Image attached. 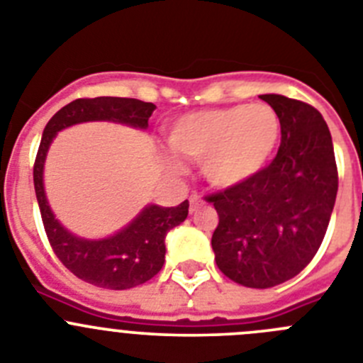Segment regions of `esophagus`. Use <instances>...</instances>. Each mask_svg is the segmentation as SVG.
Returning <instances> with one entry per match:
<instances>
[{
	"mask_svg": "<svg viewBox=\"0 0 363 363\" xmlns=\"http://www.w3.org/2000/svg\"><path fill=\"white\" fill-rule=\"evenodd\" d=\"M200 205H201V198L198 196V194H192V196L189 198V209H191V213H194Z\"/></svg>",
	"mask_w": 363,
	"mask_h": 363,
	"instance_id": "1",
	"label": "esophagus"
}]
</instances>
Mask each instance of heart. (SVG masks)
<instances>
[{
	"label": "heart",
	"mask_w": 363,
	"mask_h": 363,
	"mask_svg": "<svg viewBox=\"0 0 363 363\" xmlns=\"http://www.w3.org/2000/svg\"><path fill=\"white\" fill-rule=\"evenodd\" d=\"M280 130V118L269 105H234L178 118L167 130V142L178 156L200 162L201 174L211 185L230 189L267 165ZM165 162L172 171L179 167L174 158Z\"/></svg>",
	"instance_id": "b5f03b06"
}]
</instances>
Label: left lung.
Instances as JSON below:
<instances>
[{"instance_id":"8db88e82","label":"left lung","mask_w":363,"mask_h":363,"mask_svg":"<svg viewBox=\"0 0 363 363\" xmlns=\"http://www.w3.org/2000/svg\"><path fill=\"white\" fill-rule=\"evenodd\" d=\"M280 118L277 158L255 178L207 196L218 227L216 265L227 278L267 289L303 271L322 245L338 192L335 149L318 111L281 94H262Z\"/></svg>"}]
</instances>
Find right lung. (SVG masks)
Wrapping results in <instances>:
<instances>
[{
    "instance_id": "1",
    "label": "right lung",
    "mask_w": 363,
    "mask_h": 363,
    "mask_svg": "<svg viewBox=\"0 0 363 363\" xmlns=\"http://www.w3.org/2000/svg\"><path fill=\"white\" fill-rule=\"evenodd\" d=\"M156 105L134 98H79L70 101L50 118L41 136L34 163V189L45 233L54 252L72 274L83 281L123 291L142 285L156 277L165 262V236L189 214V201L178 207L147 205L129 225L107 238L89 240L76 236L56 220L43 185L47 152L60 130L85 121H114L134 129H147Z\"/></svg>"
}]
</instances>
